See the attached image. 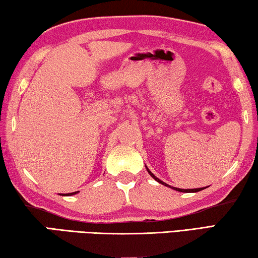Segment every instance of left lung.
<instances>
[{
    "mask_svg": "<svg viewBox=\"0 0 258 258\" xmlns=\"http://www.w3.org/2000/svg\"><path fill=\"white\" fill-rule=\"evenodd\" d=\"M146 168H147L148 173H149L150 175H151V177H154L157 182H159L160 184H163V185H166V186L171 187V189H173V190H176V191H180V192H186V194H187V192H198V191H202V190H204V189H206V186H205V187H198V189H178V187H175V186H171V185H168L167 183H165V182H163V181H160L158 177H156V176L154 175V174H152V173L149 171V168H148L147 166H146Z\"/></svg>",
    "mask_w": 258,
    "mask_h": 258,
    "instance_id": "left-lung-1",
    "label": "left lung"
}]
</instances>
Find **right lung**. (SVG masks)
<instances>
[{"label":"right lung","instance_id":"add662e5","mask_svg":"<svg viewBox=\"0 0 258 258\" xmlns=\"http://www.w3.org/2000/svg\"><path fill=\"white\" fill-rule=\"evenodd\" d=\"M77 194V191L76 192H72V194H66V195H63V196H73V195H76Z\"/></svg>","mask_w":258,"mask_h":258}]
</instances>
